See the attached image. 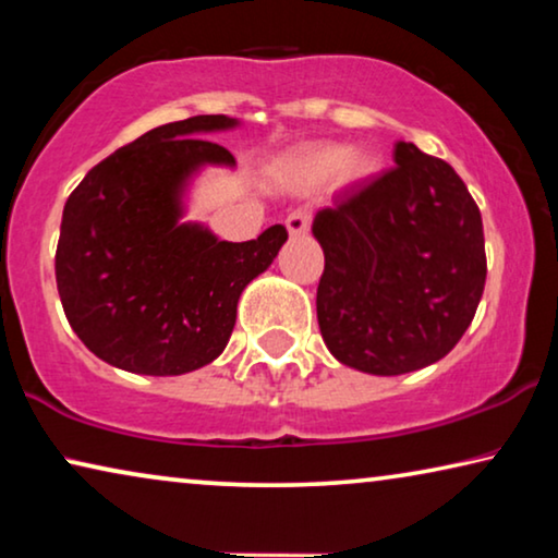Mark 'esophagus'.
I'll return each mask as SVG.
<instances>
[{
  "label": "esophagus",
  "instance_id": "obj_1",
  "mask_svg": "<svg viewBox=\"0 0 558 558\" xmlns=\"http://www.w3.org/2000/svg\"><path fill=\"white\" fill-rule=\"evenodd\" d=\"M287 231L289 235H304L310 231V210L296 208L287 216Z\"/></svg>",
  "mask_w": 558,
  "mask_h": 558
}]
</instances>
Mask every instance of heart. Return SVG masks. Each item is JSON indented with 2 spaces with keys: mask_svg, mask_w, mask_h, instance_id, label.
<instances>
[{
  "mask_svg": "<svg viewBox=\"0 0 558 558\" xmlns=\"http://www.w3.org/2000/svg\"><path fill=\"white\" fill-rule=\"evenodd\" d=\"M378 170V157L373 151H353L348 144H319L302 157V172L312 182H330L340 174L350 180L371 178Z\"/></svg>",
  "mask_w": 558,
  "mask_h": 558,
  "instance_id": "b5f03b06",
  "label": "heart"
}]
</instances>
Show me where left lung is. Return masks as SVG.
<instances>
[{"label":"left lung","mask_w":558,"mask_h":558,"mask_svg":"<svg viewBox=\"0 0 558 558\" xmlns=\"http://www.w3.org/2000/svg\"><path fill=\"white\" fill-rule=\"evenodd\" d=\"M393 162L312 223L325 251L319 332L340 363L373 376L445 357L487 277L483 218L460 174L411 142H396Z\"/></svg>","instance_id":"obj_1"}]
</instances>
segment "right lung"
Instances as JSON below:
<instances>
[{"label":"right lung","mask_w":558,"mask_h":558,"mask_svg":"<svg viewBox=\"0 0 558 558\" xmlns=\"http://www.w3.org/2000/svg\"><path fill=\"white\" fill-rule=\"evenodd\" d=\"M235 126L205 113L157 126L98 162L63 208L56 281L65 317L101 361L144 376H180L223 353L239 296L287 241H218L180 223V195L201 165H235L203 132Z\"/></svg>","instance_id":"right-lung-1"}]
</instances>
